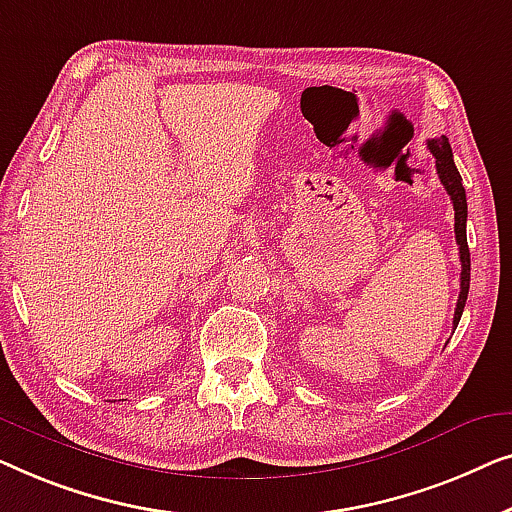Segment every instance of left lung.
I'll return each mask as SVG.
<instances>
[{"mask_svg":"<svg viewBox=\"0 0 512 512\" xmlns=\"http://www.w3.org/2000/svg\"><path fill=\"white\" fill-rule=\"evenodd\" d=\"M427 148L431 150V155L436 157V174L441 178V183L445 187V192L450 194L452 208H455V239L459 246V262H462V278H459V299H457V308H455V318H452V327L457 329L459 318L464 313V304L466 297H469V283H471V253H469V243H466V190L462 185V176L455 167V160H452V148L450 141L445 136H436V139L427 141Z\"/></svg>","mask_w":512,"mask_h":512,"instance_id":"8db88e82","label":"left lung"}]
</instances>
